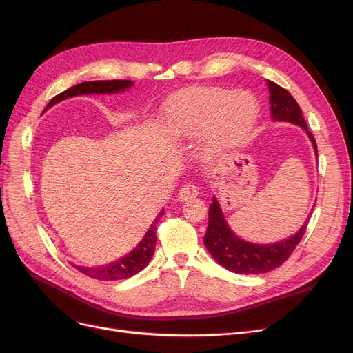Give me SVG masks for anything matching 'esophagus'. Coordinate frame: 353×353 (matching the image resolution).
<instances>
[{
	"label": "esophagus",
	"instance_id": "esophagus-1",
	"mask_svg": "<svg viewBox=\"0 0 353 353\" xmlns=\"http://www.w3.org/2000/svg\"><path fill=\"white\" fill-rule=\"evenodd\" d=\"M199 196V187L194 185V184H185L181 187L179 193H178V199L181 201L184 200H188V199H193V197H197Z\"/></svg>",
	"mask_w": 353,
	"mask_h": 353
}]
</instances>
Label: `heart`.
Wrapping results in <instances>:
<instances>
[{
	"label": "heart",
	"instance_id": "heart-1",
	"mask_svg": "<svg viewBox=\"0 0 353 353\" xmlns=\"http://www.w3.org/2000/svg\"><path fill=\"white\" fill-rule=\"evenodd\" d=\"M258 117V103L245 91L193 88L169 101L166 126L174 135L208 134L209 148L227 150L249 134Z\"/></svg>",
	"mask_w": 353,
	"mask_h": 353
}]
</instances>
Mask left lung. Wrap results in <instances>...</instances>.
Instances as JSON below:
<instances>
[{
  "mask_svg": "<svg viewBox=\"0 0 353 353\" xmlns=\"http://www.w3.org/2000/svg\"><path fill=\"white\" fill-rule=\"evenodd\" d=\"M268 88L271 94L270 103L272 119L292 122L302 126L307 137L311 138L315 153L318 154L315 138L307 130L302 110L293 99V95L272 81H268ZM307 223L309 218L303 222L302 228L287 240H281L274 244H253L239 239L230 230L216 199L213 197L212 205L209 206V223L203 243L213 256V259L225 270L236 274H265L279 268L280 265L290 258L296 245L301 243Z\"/></svg>",
  "mask_w": 353,
  "mask_h": 353,
  "instance_id": "1",
  "label": "left lung"
}]
</instances>
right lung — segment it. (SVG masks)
Masks as SVG:
<instances>
[{
  "instance_id": "obj_1",
  "label": "right lung",
  "mask_w": 353,
  "mask_h": 353,
  "mask_svg": "<svg viewBox=\"0 0 353 353\" xmlns=\"http://www.w3.org/2000/svg\"><path fill=\"white\" fill-rule=\"evenodd\" d=\"M132 87V81L128 79H114V81H88L74 85V87L60 92L56 97L48 103L47 109L51 108L52 104H56L61 100L74 97V95H82V94H112V92H121L126 88ZM46 109V110H47ZM163 212H160V215L154 219L152 227L148 228L143 240L138 243L137 248L128 253L119 261L113 263L104 265V266H77L73 265L79 272L85 274L87 276H91L94 280L100 281H114V280H125L130 279V276L135 275L144 270L145 266L150 262L152 256L154 253L156 248V225L159 222V218L162 216Z\"/></svg>"
}]
</instances>
